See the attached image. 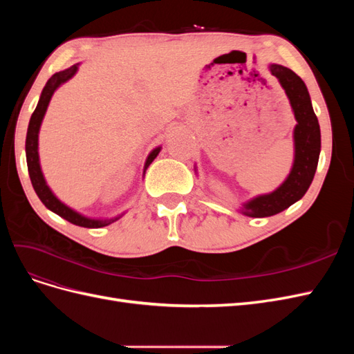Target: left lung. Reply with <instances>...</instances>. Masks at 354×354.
Wrapping results in <instances>:
<instances>
[{
    "label": "left lung",
    "instance_id": "obj_1",
    "mask_svg": "<svg viewBox=\"0 0 354 354\" xmlns=\"http://www.w3.org/2000/svg\"><path fill=\"white\" fill-rule=\"evenodd\" d=\"M269 71L281 82L295 116L294 164L283 183L270 194L245 202L241 212L248 217H270L301 199L310 187L320 153V127L304 81L295 72L272 63Z\"/></svg>",
    "mask_w": 354,
    "mask_h": 354
}]
</instances>
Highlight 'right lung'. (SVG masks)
<instances>
[{"label":"right lung","instance_id":"1","mask_svg":"<svg viewBox=\"0 0 354 354\" xmlns=\"http://www.w3.org/2000/svg\"><path fill=\"white\" fill-rule=\"evenodd\" d=\"M78 71V65H73L65 71H60L57 73L53 75V77L47 81L46 87L42 88V93L39 95V100L37 108L30 116V121L28 125V134H26V162H28V171H29V177L32 181V186H34L35 194L38 195V198L41 199V202L44 203V205L53 211L56 212L57 216H60L62 218L68 220L72 224H77V226L81 227H88V229H99V227H104L108 226V224L120 220L124 212L120 214V216H116L113 218H90V217H85L82 214L77 212L75 209L69 208L68 205H65L55 194H53L51 189L47 186V181L44 178V174H42L41 171V165H39V153H38V134H39V128H41V122L44 120V115L47 112L48 108V103L53 97V94L55 91L60 87L62 84H65L66 81H69L75 73ZM160 152V146H158L156 149L149 153L146 162H145V168H143V176L146 173L147 167L153 162V159L158 156V153Z\"/></svg>","mask_w":354,"mask_h":354}]
</instances>
